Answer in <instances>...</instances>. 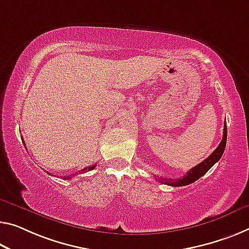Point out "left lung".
<instances>
[{
  "instance_id": "left-lung-1",
  "label": "left lung",
  "mask_w": 249,
  "mask_h": 249,
  "mask_svg": "<svg viewBox=\"0 0 249 249\" xmlns=\"http://www.w3.org/2000/svg\"><path fill=\"white\" fill-rule=\"evenodd\" d=\"M226 141H227V125L226 122H225L224 125V135H223V139H221L219 146H218L215 151L210 155L208 158H206L204 161H201L200 163H198L197 166H195L194 168L187 173L185 176H182L181 178L178 179H169V178H162V177H156V179L158 178V180L162 183H166V185L169 186H174V187H180V186H187L193 183L194 181H196L202 177L207 171L212 168L213 164H215L218 160L221 158V156L224 154L225 147H226Z\"/></svg>"
}]
</instances>
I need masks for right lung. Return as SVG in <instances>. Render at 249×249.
I'll return each instance as SVG.
<instances>
[{
	"label": "right lung",
	"instance_id": "1",
	"mask_svg": "<svg viewBox=\"0 0 249 249\" xmlns=\"http://www.w3.org/2000/svg\"><path fill=\"white\" fill-rule=\"evenodd\" d=\"M23 142H24V141H23ZM95 168V164H92V166H90V167H86V168H83L82 170H80L79 173H75L74 175H70V176H63V179H66V180H68V179H71L72 177H73V176H75V175H78V174H83V173H87V171H90V170H93ZM49 175H51L50 173H48Z\"/></svg>",
	"mask_w": 249,
	"mask_h": 249
}]
</instances>
